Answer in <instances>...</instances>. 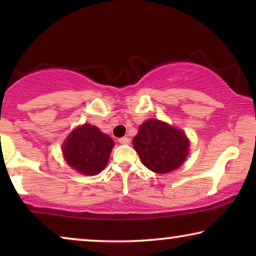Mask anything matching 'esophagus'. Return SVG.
<instances>
[{
  "mask_svg": "<svg viewBox=\"0 0 256 256\" xmlns=\"http://www.w3.org/2000/svg\"><path fill=\"white\" fill-rule=\"evenodd\" d=\"M118 142L121 143V144H129V143H130V138H118Z\"/></svg>",
  "mask_w": 256,
  "mask_h": 256,
  "instance_id": "1",
  "label": "esophagus"
}]
</instances>
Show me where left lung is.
<instances>
[{
    "label": "left lung",
    "mask_w": 256,
    "mask_h": 256,
    "mask_svg": "<svg viewBox=\"0 0 256 256\" xmlns=\"http://www.w3.org/2000/svg\"><path fill=\"white\" fill-rule=\"evenodd\" d=\"M132 146L149 170L168 174L186 160L190 142L183 130L157 118H149L140 126Z\"/></svg>",
    "instance_id": "1"
}]
</instances>
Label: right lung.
Returning a JSON list of instances; mask_svg holds the SVG:
<instances>
[{
	"label": "right lung",
	"mask_w": 256,
	"mask_h": 256,
	"mask_svg": "<svg viewBox=\"0 0 256 256\" xmlns=\"http://www.w3.org/2000/svg\"><path fill=\"white\" fill-rule=\"evenodd\" d=\"M114 141L96 126L85 124L73 129L62 144V155L78 172L94 176L107 166Z\"/></svg>",
	"instance_id": "add662e5"
}]
</instances>
